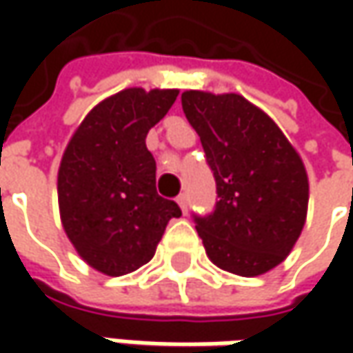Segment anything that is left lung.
Segmentation results:
<instances>
[{
  "mask_svg": "<svg viewBox=\"0 0 353 353\" xmlns=\"http://www.w3.org/2000/svg\"><path fill=\"white\" fill-rule=\"evenodd\" d=\"M179 92L125 88L100 102L78 125L59 167L61 222L76 253L110 277L149 263L170 218L157 163L145 139Z\"/></svg>",
  "mask_w": 353,
  "mask_h": 353,
  "instance_id": "obj_1",
  "label": "left lung"
}]
</instances>
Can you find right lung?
<instances>
[{"label":"right lung","instance_id":"add662e5","mask_svg":"<svg viewBox=\"0 0 353 353\" xmlns=\"http://www.w3.org/2000/svg\"><path fill=\"white\" fill-rule=\"evenodd\" d=\"M183 110L200 135L214 176V210L196 232L214 265L257 277L283 263L306 222L303 167L259 125V110L236 94L194 92Z\"/></svg>","mask_w":353,"mask_h":353}]
</instances>
